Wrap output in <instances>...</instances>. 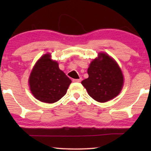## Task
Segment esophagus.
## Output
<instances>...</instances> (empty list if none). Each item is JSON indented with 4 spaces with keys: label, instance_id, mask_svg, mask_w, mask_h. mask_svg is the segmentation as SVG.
<instances>
[{
    "label": "esophagus",
    "instance_id": "1",
    "mask_svg": "<svg viewBox=\"0 0 151 151\" xmlns=\"http://www.w3.org/2000/svg\"><path fill=\"white\" fill-rule=\"evenodd\" d=\"M82 81V78H80L79 79H73V82H80Z\"/></svg>",
    "mask_w": 151,
    "mask_h": 151
}]
</instances>
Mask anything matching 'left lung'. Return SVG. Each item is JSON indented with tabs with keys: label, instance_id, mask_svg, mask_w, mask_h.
Listing matches in <instances>:
<instances>
[{
	"label": "left lung",
	"instance_id": "obj_1",
	"mask_svg": "<svg viewBox=\"0 0 151 151\" xmlns=\"http://www.w3.org/2000/svg\"><path fill=\"white\" fill-rule=\"evenodd\" d=\"M88 78L82 84L93 99L106 102L118 96L124 84L122 72L115 60L104 53H99L88 68Z\"/></svg>",
	"mask_w": 151,
	"mask_h": 151
}]
</instances>
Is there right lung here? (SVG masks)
<instances>
[{"label": "right lung", "instance_id": "add662e5", "mask_svg": "<svg viewBox=\"0 0 151 151\" xmlns=\"http://www.w3.org/2000/svg\"><path fill=\"white\" fill-rule=\"evenodd\" d=\"M71 80L59 69L58 63L51 58V54L43 55L31 72L29 84L35 98L40 102L54 103L67 93Z\"/></svg>", "mask_w": 151, "mask_h": 151}]
</instances>
